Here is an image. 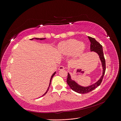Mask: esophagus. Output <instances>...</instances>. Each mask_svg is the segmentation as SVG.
<instances>
[{
  "instance_id": "obj_1",
  "label": "esophagus",
  "mask_w": 121,
  "mask_h": 121,
  "mask_svg": "<svg viewBox=\"0 0 121 121\" xmlns=\"http://www.w3.org/2000/svg\"><path fill=\"white\" fill-rule=\"evenodd\" d=\"M59 70H64L65 69V67H64V66L63 65H61V66H59Z\"/></svg>"
}]
</instances>
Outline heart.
I'll return each mask as SVG.
<instances>
[{
	"instance_id": "b5f03b06",
	"label": "heart",
	"mask_w": 121,
	"mask_h": 121,
	"mask_svg": "<svg viewBox=\"0 0 121 121\" xmlns=\"http://www.w3.org/2000/svg\"><path fill=\"white\" fill-rule=\"evenodd\" d=\"M85 45L75 39H70L61 42L58 46V52L64 55L72 54L74 58H78L83 53Z\"/></svg>"
}]
</instances>
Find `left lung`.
I'll return each instance as SVG.
<instances>
[{
  "mask_svg": "<svg viewBox=\"0 0 121 121\" xmlns=\"http://www.w3.org/2000/svg\"><path fill=\"white\" fill-rule=\"evenodd\" d=\"M88 38L91 43V51L96 52L98 53V55H99L100 61H101L102 63L103 72H102V75L101 76V78H100V79L96 82V83L91 85V86L87 87H83L79 85L78 83H76L75 81L71 79L70 74L68 73L67 80H66V82H67L68 85L70 86L71 89H72L74 91L78 92V93L79 94H83L88 93V92L93 91L94 89L96 88L97 87H98L101 83L104 75L105 71H106V61H105V59L104 57L102 45L100 44L97 41H96V40L94 38L88 36Z\"/></svg>",
  "mask_w": 121,
  "mask_h": 121,
  "instance_id": "1",
  "label": "left lung"
}]
</instances>
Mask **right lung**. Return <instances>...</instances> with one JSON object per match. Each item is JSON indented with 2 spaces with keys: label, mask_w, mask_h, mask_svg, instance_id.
Segmentation results:
<instances>
[{
  "label": "right lung",
  "mask_w": 121,
  "mask_h": 121,
  "mask_svg": "<svg viewBox=\"0 0 121 121\" xmlns=\"http://www.w3.org/2000/svg\"><path fill=\"white\" fill-rule=\"evenodd\" d=\"M35 38V39H40V40H43V39H45V38ZM34 38H32V39H30V40H33V39H34ZM56 72H55V73H54L53 74H52V76H51V78H50V84H49V87H48V89H47V91H46V92H45V93L44 94H43V96H43V95H45L46 93H47V92H48V90H49V86H50V84H51V79H52V78H53V76L54 75H55V74H56Z\"/></svg>",
  "instance_id": "1"
}]
</instances>
